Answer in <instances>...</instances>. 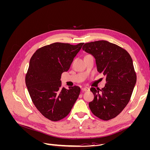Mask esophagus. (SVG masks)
<instances>
[{
    "mask_svg": "<svg viewBox=\"0 0 150 150\" xmlns=\"http://www.w3.org/2000/svg\"><path fill=\"white\" fill-rule=\"evenodd\" d=\"M89 88H83L82 89H81V91L82 92H84V91H89Z\"/></svg>",
    "mask_w": 150,
    "mask_h": 150,
    "instance_id": "obj_1",
    "label": "esophagus"
}]
</instances>
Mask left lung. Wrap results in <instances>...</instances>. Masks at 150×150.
Wrapping results in <instances>:
<instances>
[{
  "instance_id": "obj_1",
  "label": "left lung",
  "mask_w": 150,
  "mask_h": 150,
  "mask_svg": "<svg viewBox=\"0 0 150 150\" xmlns=\"http://www.w3.org/2000/svg\"><path fill=\"white\" fill-rule=\"evenodd\" d=\"M83 49L94 57L98 71L106 81L104 88L90 89L94 96L90 110L99 119L111 120L128 104L137 83L132 59L125 49L106 40L86 43Z\"/></svg>"
}]
</instances>
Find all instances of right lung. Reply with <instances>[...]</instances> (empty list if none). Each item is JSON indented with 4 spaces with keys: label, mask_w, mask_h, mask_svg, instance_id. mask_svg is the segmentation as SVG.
<instances>
[{
    "label": "right lung",
    "mask_w": 150,
    "mask_h": 150,
    "mask_svg": "<svg viewBox=\"0 0 150 150\" xmlns=\"http://www.w3.org/2000/svg\"><path fill=\"white\" fill-rule=\"evenodd\" d=\"M83 44L55 42L38 49L30 58L25 84L35 106L49 120L57 121L67 116L78 98L80 88L65 89L61 78Z\"/></svg>",
    "instance_id": "right-lung-1"
}]
</instances>
